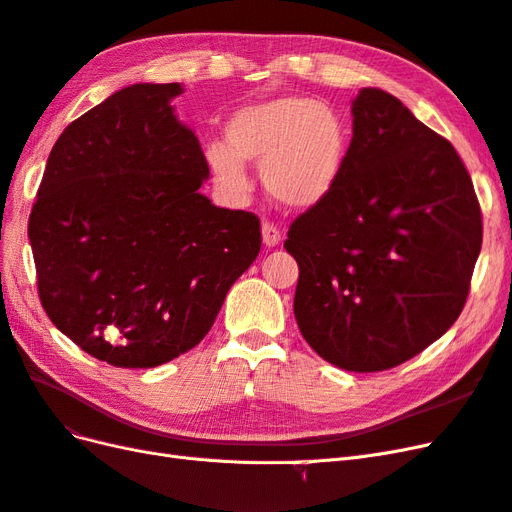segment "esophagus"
Listing matches in <instances>:
<instances>
[{
    "label": "esophagus",
    "mask_w": 512,
    "mask_h": 512,
    "mask_svg": "<svg viewBox=\"0 0 512 512\" xmlns=\"http://www.w3.org/2000/svg\"><path fill=\"white\" fill-rule=\"evenodd\" d=\"M280 241H282L280 228H277V226L271 224V222L262 224V243H265L267 247H275V245H280Z\"/></svg>",
    "instance_id": "esophagus-1"
}]
</instances>
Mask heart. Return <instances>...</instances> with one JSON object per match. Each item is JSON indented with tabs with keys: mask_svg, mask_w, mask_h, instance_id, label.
I'll return each instance as SVG.
<instances>
[{
	"mask_svg": "<svg viewBox=\"0 0 512 512\" xmlns=\"http://www.w3.org/2000/svg\"><path fill=\"white\" fill-rule=\"evenodd\" d=\"M348 149L350 130L335 108L286 96L241 108L226 121V143L211 141L205 156L224 190L243 194L245 162H254L275 203L305 211L331 196Z\"/></svg>",
	"mask_w": 512,
	"mask_h": 512,
	"instance_id": "heart-1",
	"label": "heart"
}]
</instances>
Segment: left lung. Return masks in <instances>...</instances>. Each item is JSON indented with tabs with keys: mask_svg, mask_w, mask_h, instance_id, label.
Returning a JSON list of instances; mask_svg holds the SVG:
<instances>
[{
	"mask_svg": "<svg viewBox=\"0 0 512 512\" xmlns=\"http://www.w3.org/2000/svg\"><path fill=\"white\" fill-rule=\"evenodd\" d=\"M483 220L455 147L376 87L352 102L344 173L290 224L294 318L324 361L382 371L436 342L466 305Z\"/></svg>",
	"mask_w": 512,
	"mask_h": 512,
	"instance_id": "left-lung-1",
	"label": "left lung"
}]
</instances>
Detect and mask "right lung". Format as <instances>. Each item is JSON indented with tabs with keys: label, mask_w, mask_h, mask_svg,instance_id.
Masks as SVG:
<instances>
[{
	"label": "right lung",
	"mask_w": 512,
	"mask_h": 512,
	"mask_svg": "<svg viewBox=\"0 0 512 512\" xmlns=\"http://www.w3.org/2000/svg\"><path fill=\"white\" fill-rule=\"evenodd\" d=\"M179 83L115 91L61 132L29 215L46 316L87 354L143 369L192 350L260 252V220L200 194L209 164Z\"/></svg>",
	"instance_id": "add662e5"
}]
</instances>
